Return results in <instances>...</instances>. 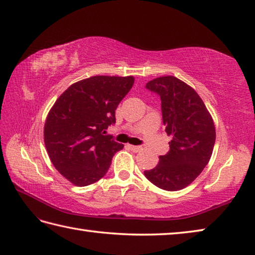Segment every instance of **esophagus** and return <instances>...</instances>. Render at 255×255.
I'll return each instance as SVG.
<instances>
[{"label": "esophagus", "instance_id": "esophagus-1", "mask_svg": "<svg viewBox=\"0 0 255 255\" xmlns=\"http://www.w3.org/2000/svg\"><path fill=\"white\" fill-rule=\"evenodd\" d=\"M128 148L133 152H139L140 150H142L141 146H133V144H128Z\"/></svg>", "mask_w": 255, "mask_h": 255}]
</instances>
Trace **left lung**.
<instances>
[{"label": "left lung", "instance_id": "left-lung-1", "mask_svg": "<svg viewBox=\"0 0 255 255\" xmlns=\"http://www.w3.org/2000/svg\"><path fill=\"white\" fill-rule=\"evenodd\" d=\"M146 88L160 96L162 122L171 140L168 153L159 157L153 169L143 171L144 177L163 190H181L210 160L216 142L213 119L197 92L177 77L154 78Z\"/></svg>", "mask_w": 255, "mask_h": 255}]
</instances>
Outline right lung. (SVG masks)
Listing matches in <instances>:
<instances>
[{
	"instance_id": "obj_1",
	"label": "right lung",
	"mask_w": 255,
	"mask_h": 255,
	"mask_svg": "<svg viewBox=\"0 0 255 255\" xmlns=\"http://www.w3.org/2000/svg\"><path fill=\"white\" fill-rule=\"evenodd\" d=\"M133 76H93L71 85L57 98L44 125V142L56 170L85 187L102 179L124 144L107 136L115 111Z\"/></svg>"
}]
</instances>
